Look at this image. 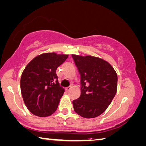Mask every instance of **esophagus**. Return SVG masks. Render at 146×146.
Returning <instances> with one entry per match:
<instances>
[{
  "label": "esophagus",
  "instance_id": "esophagus-1",
  "mask_svg": "<svg viewBox=\"0 0 146 146\" xmlns=\"http://www.w3.org/2000/svg\"><path fill=\"white\" fill-rule=\"evenodd\" d=\"M71 89V87H67V88H65V91H66V92H69V91H70Z\"/></svg>",
  "mask_w": 146,
  "mask_h": 146
}]
</instances>
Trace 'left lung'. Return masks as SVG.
Wrapping results in <instances>:
<instances>
[{"mask_svg":"<svg viewBox=\"0 0 146 146\" xmlns=\"http://www.w3.org/2000/svg\"><path fill=\"white\" fill-rule=\"evenodd\" d=\"M72 57L81 78V96L73 101V109L83 118H96L107 109L116 93L117 73L100 57L75 54Z\"/></svg>","mask_w":146,"mask_h":146,"instance_id":"8db88e82","label":"left lung"}]
</instances>
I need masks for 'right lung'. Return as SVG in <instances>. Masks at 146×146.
<instances>
[{
  "label": "right lung",
  "instance_id": "obj_1",
  "mask_svg": "<svg viewBox=\"0 0 146 146\" xmlns=\"http://www.w3.org/2000/svg\"><path fill=\"white\" fill-rule=\"evenodd\" d=\"M63 53H44L37 55L26 65L20 79V89L30 112L47 117L57 110L65 92L60 87L56 69L68 57Z\"/></svg>",
  "mask_w": 146,
  "mask_h": 146
}]
</instances>
